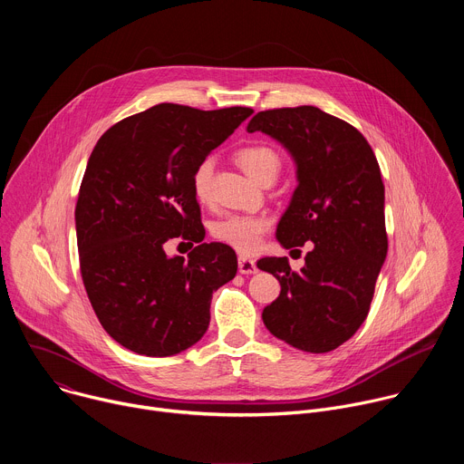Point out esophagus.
<instances>
[{
	"mask_svg": "<svg viewBox=\"0 0 464 464\" xmlns=\"http://www.w3.org/2000/svg\"><path fill=\"white\" fill-rule=\"evenodd\" d=\"M238 272L242 276H251V274H256L258 268H256V262L249 256H240L238 258Z\"/></svg>",
	"mask_w": 464,
	"mask_h": 464,
	"instance_id": "1",
	"label": "esophagus"
}]
</instances>
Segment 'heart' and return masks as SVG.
I'll use <instances>...</instances> for the list:
<instances>
[{"instance_id": "1", "label": "heart", "mask_w": 464, "mask_h": 464, "mask_svg": "<svg viewBox=\"0 0 464 464\" xmlns=\"http://www.w3.org/2000/svg\"><path fill=\"white\" fill-rule=\"evenodd\" d=\"M237 163L242 170L255 179L256 183H266L279 176L281 172V158L276 150L264 145H251L237 152ZM215 160L204 158L196 165L192 172V192L200 204L209 202L211 198V181H213ZM270 220L260 215H229L211 224V235L215 240L233 247L238 253L249 255L253 253L260 242L264 233L268 231Z\"/></svg>"}]
</instances>
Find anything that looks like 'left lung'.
<instances>
[{
    "instance_id": "8db88e82",
    "label": "left lung",
    "mask_w": 464,
    "mask_h": 464,
    "mask_svg": "<svg viewBox=\"0 0 464 464\" xmlns=\"http://www.w3.org/2000/svg\"><path fill=\"white\" fill-rule=\"evenodd\" d=\"M247 131L274 138L295 161L297 187L277 240L286 249L312 242L301 272L286 256L256 262L281 283L262 321L299 351H334L365 321L387 255L376 156L354 126L315 106L258 111Z\"/></svg>"
}]
</instances>
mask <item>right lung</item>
I'll return each instance as SVG.
<instances>
[{"label":"right lung","mask_w":464,"mask_h":464,"mask_svg":"<svg viewBox=\"0 0 464 464\" xmlns=\"http://www.w3.org/2000/svg\"><path fill=\"white\" fill-rule=\"evenodd\" d=\"M251 113L165 102L97 141L75 209L81 274L102 328L128 351L172 356L206 334L213 292L238 264L229 246L204 242L192 172ZM174 236L198 244L187 259L164 253Z\"/></svg>","instance_id":"obj_1"}]
</instances>
